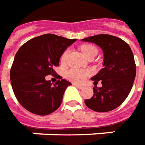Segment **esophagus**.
<instances>
[{"instance_id": "obj_1", "label": "esophagus", "mask_w": 145, "mask_h": 145, "mask_svg": "<svg viewBox=\"0 0 145 145\" xmlns=\"http://www.w3.org/2000/svg\"><path fill=\"white\" fill-rule=\"evenodd\" d=\"M73 85L74 86H75V87H77L78 88H79V89H82V87L81 86V85H78V84H77V83H73Z\"/></svg>"}]
</instances>
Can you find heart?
I'll return each mask as SVG.
<instances>
[{
  "mask_svg": "<svg viewBox=\"0 0 145 145\" xmlns=\"http://www.w3.org/2000/svg\"><path fill=\"white\" fill-rule=\"evenodd\" d=\"M80 50L82 53L88 57L91 54H97V49L95 46H94L90 44H86V45H82L80 46ZM69 54V50H65L63 54L61 56V63H65L67 61ZM91 72L89 71H86V70H81V69H76V68H72L71 70H69L66 76L67 78L69 80L72 81L74 82H83L86 78H88L90 75Z\"/></svg>",
  "mask_w": 145,
  "mask_h": 145,
  "instance_id": "heart-1",
  "label": "heart"
}]
</instances>
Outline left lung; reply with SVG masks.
<instances>
[{
    "mask_svg": "<svg viewBox=\"0 0 145 145\" xmlns=\"http://www.w3.org/2000/svg\"><path fill=\"white\" fill-rule=\"evenodd\" d=\"M96 44L104 54L103 68L91 78L94 95L85 99V104L98 112L116 109L126 99L131 91L136 77L137 67L132 50L121 38L109 34H99L82 39ZM102 83L97 88V82Z\"/></svg>",
    "mask_w": 145,
    "mask_h": 145,
    "instance_id": "left-lung-1",
    "label": "left lung"
}]
</instances>
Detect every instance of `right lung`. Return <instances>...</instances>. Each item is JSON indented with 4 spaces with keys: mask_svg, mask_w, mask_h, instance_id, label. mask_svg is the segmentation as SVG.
<instances>
[{
    "mask_svg": "<svg viewBox=\"0 0 145 145\" xmlns=\"http://www.w3.org/2000/svg\"><path fill=\"white\" fill-rule=\"evenodd\" d=\"M75 41L46 33L29 40L18 50L10 69V80L13 93L25 109L46 116L60 107L71 83L55 74L59 80L53 85L46 76L56 74L54 68L59 66L63 52Z\"/></svg>",
    "mask_w": 145,
    "mask_h": 145,
    "instance_id": "right-lung-1",
    "label": "right lung"
}]
</instances>
